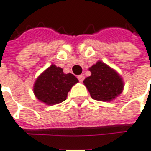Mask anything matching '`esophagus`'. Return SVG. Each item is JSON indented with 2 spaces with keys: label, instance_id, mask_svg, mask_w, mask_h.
<instances>
[{
  "label": "esophagus",
  "instance_id": "1",
  "mask_svg": "<svg viewBox=\"0 0 151 151\" xmlns=\"http://www.w3.org/2000/svg\"><path fill=\"white\" fill-rule=\"evenodd\" d=\"M77 78L80 81L82 82L83 81H84V79H85V76H84V75H80V76H78Z\"/></svg>",
  "mask_w": 151,
  "mask_h": 151
}]
</instances>
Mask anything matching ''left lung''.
Here are the masks:
<instances>
[{
	"instance_id": "1",
	"label": "left lung",
	"mask_w": 151,
	"mask_h": 151,
	"mask_svg": "<svg viewBox=\"0 0 151 151\" xmlns=\"http://www.w3.org/2000/svg\"><path fill=\"white\" fill-rule=\"evenodd\" d=\"M89 70L91 76L86 77L83 83L93 99L111 101L122 93L124 86L121 76L109 65L98 62Z\"/></svg>"
}]
</instances>
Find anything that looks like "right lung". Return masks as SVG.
Segmentation results:
<instances>
[{"mask_svg":"<svg viewBox=\"0 0 151 151\" xmlns=\"http://www.w3.org/2000/svg\"><path fill=\"white\" fill-rule=\"evenodd\" d=\"M78 81L74 75L64 74L61 67L52 65L35 81L34 94L46 104H57L65 101L70 89Z\"/></svg>","mask_w":151,"mask_h":151,"instance_id":"add662e5","label":"right lung"}]
</instances>
